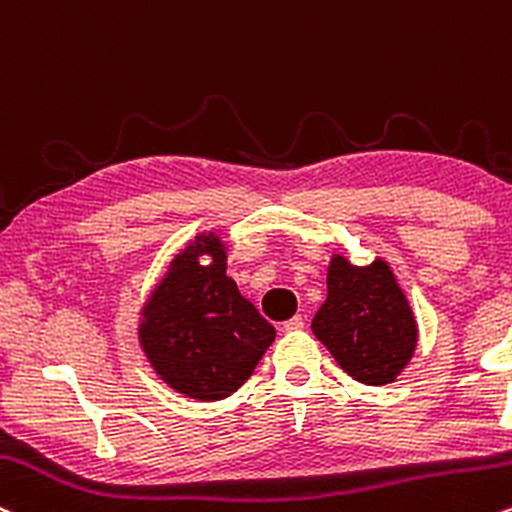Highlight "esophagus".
I'll use <instances>...</instances> for the list:
<instances>
[{
    "mask_svg": "<svg viewBox=\"0 0 512 512\" xmlns=\"http://www.w3.org/2000/svg\"><path fill=\"white\" fill-rule=\"evenodd\" d=\"M299 330H303V318L301 316L289 318L284 323V333H299Z\"/></svg>",
    "mask_w": 512,
    "mask_h": 512,
    "instance_id": "1",
    "label": "esophagus"
}]
</instances>
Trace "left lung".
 I'll use <instances>...</instances> for the list:
<instances>
[{
    "label": "left lung",
    "mask_w": 512,
    "mask_h": 512,
    "mask_svg": "<svg viewBox=\"0 0 512 512\" xmlns=\"http://www.w3.org/2000/svg\"><path fill=\"white\" fill-rule=\"evenodd\" d=\"M328 296L311 330L355 381L393 384L418 347V320L384 257L355 265L342 252L328 262Z\"/></svg>",
    "instance_id": "left-lung-1"
}]
</instances>
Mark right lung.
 I'll return each mask as SVG.
<instances>
[{
  "mask_svg": "<svg viewBox=\"0 0 512 512\" xmlns=\"http://www.w3.org/2000/svg\"><path fill=\"white\" fill-rule=\"evenodd\" d=\"M226 269L228 245L204 230L172 257L138 311L148 364L162 384L194 401L238 391L277 335Z\"/></svg>",
  "mask_w": 512,
  "mask_h": 512,
  "instance_id": "1",
  "label": "right lung"
}]
</instances>
